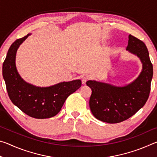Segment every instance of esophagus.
<instances>
[{"label":"esophagus","mask_w":157,"mask_h":157,"mask_svg":"<svg viewBox=\"0 0 157 157\" xmlns=\"http://www.w3.org/2000/svg\"><path fill=\"white\" fill-rule=\"evenodd\" d=\"M89 77H86V76L83 77V78H82V83L83 84H86V82L89 80Z\"/></svg>","instance_id":"esophagus-1"}]
</instances>
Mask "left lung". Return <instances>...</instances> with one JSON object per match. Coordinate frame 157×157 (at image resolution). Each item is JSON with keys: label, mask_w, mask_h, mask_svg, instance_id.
Wrapping results in <instances>:
<instances>
[{"label": "left lung", "mask_w": 157, "mask_h": 157, "mask_svg": "<svg viewBox=\"0 0 157 157\" xmlns=\"http://www.w3.org/2000/svg\"><path fill=\"white\" fill-rule=\"evenodd\" d=\"M126 49L137 55L143 63L136 80L121 87L92 80L86 82L92 90L89 107L93 115L105 123H118L129 118L145 105L150 95L153 66L147 47L129 34Z\"/></svg>", "instance_id": "1"}]
</instances>
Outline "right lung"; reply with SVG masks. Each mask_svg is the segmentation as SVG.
<instances>
[{"label": "right lung", "instance_id": "right-lung-1", "mask_svg": "<svg viewBox=\"0 0 157 157\" xmlns=\"http://www.w3.org/2000/svg\"><path fill=\"white\" fill-rule=\"evenodd\" d=\"M30 34L17 39L11 45L2 64V76L13 104L33 118H49L59 112L66 98L81 86L82 82L77 79L49 87H37L23 80L16 68V53Z\"/></svg>", "mask_w": 157, "mask_h": 157}]
</instances>
